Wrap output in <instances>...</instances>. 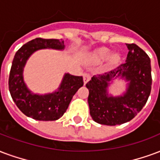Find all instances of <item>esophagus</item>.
I'll list each match as a JSON object with an SVG mask.
<instances>
[{
	"label": "esophagus",
	"mask_w": 160,
	"mask_h": 160,
	"mask_svg": "<svg viewBox=\"0 0 160 160\" xmlns=\"http://www.w3.org/2000/svg\"><path fill=\"white\" fill-rule=\"evenodd\" d=\"M90 79H91V75H90L88 73H85V74H83V80H84V83L86 84L88 81L90 80Z\"/></svg>",
	"instance_id": "34e87169"
}]
</instances>
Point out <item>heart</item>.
<instances>
[{
  "label": "heart",
  "mask_w": 160,
  "mask_h": 160,
  "mask_svg": "<svg viewBox=\"0 0 160 160\" xmlns=\"http://www.w3.org/2000/svg\"><path fill=\"white\" fill-rule=\"evenodd\" d=\"M110 53H111V51L108 48L102 47V48L98 49L94 52L93 59L95 60L96 62H102V61H105L109 58ZM119 61H120V56L118 53H114L110 57V62H112L113 64H117Z\"/></svg>",
  "instance_id": "heart-1"
}]
</instances>
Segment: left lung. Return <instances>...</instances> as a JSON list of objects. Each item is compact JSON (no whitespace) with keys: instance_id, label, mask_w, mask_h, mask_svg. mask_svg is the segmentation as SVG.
I'll list each match as a JSON object with an SVG mask.
<instances>
[{"instance_id":"left-lung-1","label":"left lung","mask_w":160,"mask_h":160,"mask_svg":"<svg viewBox=\"0 0 160 160\" xmlns=\"http://www.w3.org/2000/svg\"><path fill=\"white\" fill-rule=\"evenodd\" d=\"M129 52L125 62L109 72L94 75L86 86L89 90L90 114L95 122L105 125H121L133 119L146 104L151 92L150 58L136 44H126ZM125 78L128 87L124 95L108 96L111 80Z\"/></svg>"}]
</instances>
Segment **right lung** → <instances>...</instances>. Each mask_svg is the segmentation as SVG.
I'll list each match as a JSON object with an SVG mask.
<instances>
[{
	"label": "right lung",
	"mask_w": 160,
	"mask_h": 160,
	"mask_svg": "<svg viewBox=\"0 0 160 160\" xmlns=\"http://www.w3.org/2000/svg\"><path fill=\"white\" fill-rule=\"evenodd\" d=\"M64 41L56 39L36 38L18 50L11 67L8 86L12 98L26 116L42 121L57 120L66 112L72 98L84 85L83 77L65 74L57 92L45 95L35 94L23 81V71L27 60L35 51L51 48L64 49Z\"/></svg>",
	"instance_id": "1"
}]
</instances>
